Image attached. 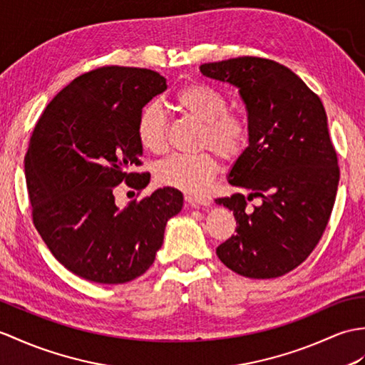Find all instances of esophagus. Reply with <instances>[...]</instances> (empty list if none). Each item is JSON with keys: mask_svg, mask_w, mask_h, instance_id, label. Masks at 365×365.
<instances>
[{"mask_svg": "<svg viewBox=\"0 0 365 365\" xmlns=\"http://www.w3.org/2000/svg\"><path fill=\"white\" fill-rule=\"evenodd\" d=\"M185 200L190 203L191 207L194 208H202V207H208L211 203V199L208 197H199V196H191V194H188V196H185Z\"/></svg>", "mask_w": 365, "mask_h": 365, "instance_id": "obj_1", "label": "esophagus"}]
</instances>
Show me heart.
Masks as SVG:
<instances>
[{
	"label": "heart",
	"instance_id": "1",
	"mask_svg": "<svg viewBox=\"0 0 365 365\" xmlns=\"http://www.w3.org/2000/svg\"><path fill=\"white\" fill-rule=\"evenodd\" d=\"M174 104L186 116L203 124L200 146L211 148L225 160L238 157L247 144V127L238 116L228 115L225 99L202 83H190L174 95ZM137 137L144 150L163 154L168 149L166 123L158 107L148 106L137 120ZM219 171L210 152L196 155H173L160 163L155 177L158 183L188 194L205 192Z\"/></svg>",
	"mask_w": 365,
	"mask_h": 365
}]
</instances>
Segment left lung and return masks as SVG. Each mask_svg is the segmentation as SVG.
Returning <instances> with one entry per match:
<instances>
[{"label":"left lung","instance_id":"1","mask_svg":"<svg viewBox=\"0 0 365 365\" xmlns=\"http://www.w3.org/2000/svg\"><path fill=\"white\" fill-rule=\"evenodd\" d=\"M199 70L238 88L247 112L249 146L227 177L240 191L216 199L238 227L216 253L242 277H282L314 250L334 205L339 166L324 104L297 74L269 58L238 57ZM253 197L260 203L249 210Z\"/></svg>","mask_w":365,"mask_h":365}]
</instances>
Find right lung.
<instances>
[{"label":"right lung","mask_w":365,"mask_h":365,"mask_svg":"<svg viewBox=\"0 0 365 365\" xmlns=\"http://www.w3.org/2000/svg\"><path fill=\"white\" fill-rule=\"evenodd\" d=\"M168 88L146 68L103 66L76 78L45 108L24 157L32 219L54 258L88 282L121 284L143 275L163 244L183 194L165 186L120 208L115 186L146 188L135 171L137 120Z\"/></svg>","instance_id":"right-lung-1"}]
</instances>
